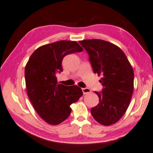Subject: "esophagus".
<instances>
[{
  "label": "esophagus",
  "mask_w": 153,
  "mask_h": 153,
  "mask_svg": "<svg viewBox=\"0 0 153 153\" xmlns=\"http://www.w3.org/2000/svg\"><path fill=\"white\" fill-rule=\"evenodd\" d=\"M82 93H83V94H88V93H90L91 92V90L88 88H82Z\"/></svg>",
  "instance_id": "34e87169"
}]
</instances>
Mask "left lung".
<instances>
[{
  "mask_svg": "<svg viewBox=\"0 0 153 153\" xmlns=\"http://www.w3.org/2000/svg\"><path fill=\"white\" fill-rule=\"evenodd\" d=\"M87 51L95 73L101 76L104 88L99 103L91 110L97 123L109 126L126 113L134 89V73L124 52L113 43L100 39L79 41Z\"/></svg>",
  "mask_w": 153,
  "mask_h": 153,
  "instance_id": "obj_1",
  "label": "left lung"
}]
</instances>
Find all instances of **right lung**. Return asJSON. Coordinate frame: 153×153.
Wrapping results in <instances>:
<instances>
[{
  "label": "right lung",
  "instance_id": "right-lung-1",
  "mask_svg": "<svg viewBox=\"0 0 153 153\" xmlns=\"http://www.w3.org/2000/svg\"><path fill=\"white\" fill-rule=\"evenodd\" d=\"M81 51L76 41L60 40L37 48L25 65L27 96L37 113L48 124L56 126L67 119L71 113L70 105L83 94L77 85L58 84L56 76L62 71L64 57Z\"/></svg>",
  "mask_w": 153,
  "mask_h": 153
}]
</instances>
